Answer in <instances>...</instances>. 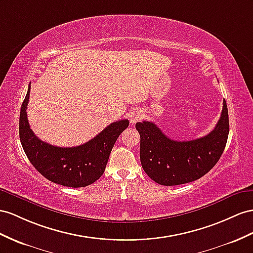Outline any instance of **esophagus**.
I'll return each mask as SVG.
<instances>
[{
  "mask_svg": "<svg viewBox=\"0 0 253 253\" xmlns=\"http://www.w3.org/2000/svg\"><path fill=\"white\" fill-rule=\"evenodd\" d=\"M142 119V112L139 111V110H135L130 115V122L131 123H137Z\"/></svg>",
  "mask_w": 253,
  "mask_h": 253,
  "instance_id": "esophagus-1",
  "label": "esophagus"
}]
</instances>
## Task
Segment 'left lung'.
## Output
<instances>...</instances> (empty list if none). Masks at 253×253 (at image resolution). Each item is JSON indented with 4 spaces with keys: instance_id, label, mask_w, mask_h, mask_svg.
<instances>
[{
    "instance_id": "left-lung-1",
    "label": "left lung",
    "mask_w": 253,
    "mask_h": 253,
    "mask_svg": "<svg viewBox=\"0 0 253 253\" xmlns=\"http://www.w3.org/2000/svg\"><path fill=\"white\" fill-rule=\"evenodd\" d=\"M140 133V160L154 182L176 186L193 182L211 170L221 157L229 135V114L223 99L221 116L215 128L190 141H175L152 122L135 124Z\"/></svg>"
}]
</instances>
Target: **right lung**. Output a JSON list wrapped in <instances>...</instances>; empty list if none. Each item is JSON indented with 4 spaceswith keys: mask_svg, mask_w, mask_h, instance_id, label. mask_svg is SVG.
Listing matches in <instances>:
<instances>
[{
    "mask_svg": "<svg viewBox=\"0 0 253 253\" xmlns=\"http://www.w3.org/2000/svg\"><path fill=\"white\" fill-rule=\"evenodd\" d=\"M30 90L31 83L19 120V135L30 163L42 176L62 186L79 188L96 182L105 172L110 153L129 121L112 123L94 139L79 146L51 145L38 139L30 128L27 115Z\"/></svg>",
    "mask_w": 253,
    "mask_h": 253,
    "instance_id": "add662e5",
    "label": "right lung"
}]
</instances>
